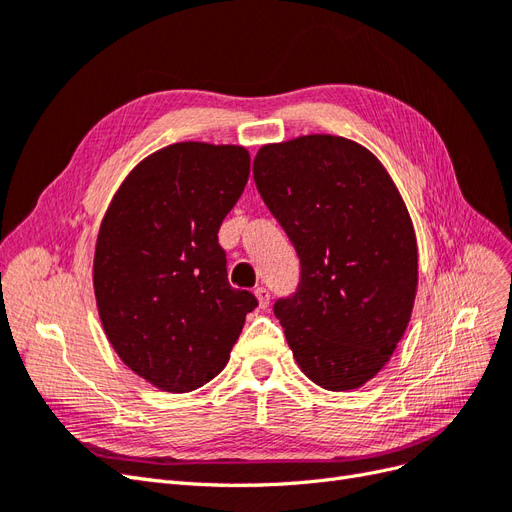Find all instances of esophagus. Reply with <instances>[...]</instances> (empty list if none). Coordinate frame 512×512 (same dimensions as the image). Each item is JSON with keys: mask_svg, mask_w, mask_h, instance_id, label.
Here are the masks:
<instances>
[{"mask_svg": "<svg viewBox=\"0 0 512 512\" xmlns=\"http://www.w3.org/2000/svg\"><path fill=\"white\" fill-rule=\"evenodd\" d=\"M254 294H256V299H258V305L265 309L267 305H269V301H271V292L265 288V286H258L256 290H254Z\"/></svg>", "mask_w": 512, "mask_h": 512, "instance_id": "obj_1", "label": "esophagus"}]
</instances>
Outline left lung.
I'll return each instance as SVG.
<instances>
[{"mask_svg": "<svg viewBox=\"0 0 512 512\" xmlns=\"http://www.w3.org/2000/svg\"><path fill=\"white\" fill-rule=\"evenodd\" d=\"M254 181L301 260L297 292L273 305L292 356L322 389H359L412 316L418 250L404 198L374 153L331 134L262 145Z\"/></svg>", "mask_w": 512, "mask_h": 512, "instance_id": "obj_1", "label": "left lung"}]
</instances>
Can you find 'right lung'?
Instances as JSON below:
<instances>
[{
    "mask_svg": "<svg viewBox=\"0 0 512 512\" xmlns=\"http://www.w3.org/2000/svg\"><path fill=\"white\" fill-rule=\"evenodd\" d=\"M247 177L245 147L175 143L138 162L104 213L94 254L102 327L160 391L190 393L218 376L258 305L228 284L218 243Z\"/></svg>",
    "mask_w": 512,
    "mask_h": 512,
    "instance_id": "add662e5",
    "label": "right lung"
}]
</instances>
